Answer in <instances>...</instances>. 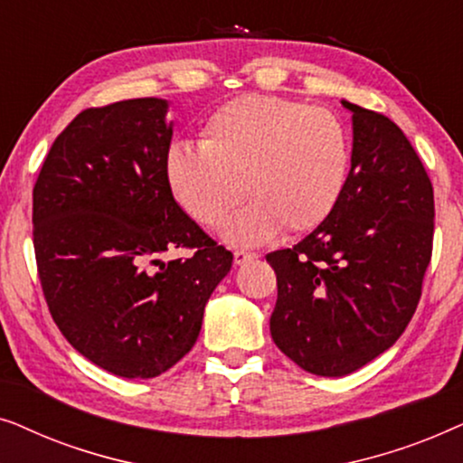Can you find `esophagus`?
I'll return each instance as SVG.
<instances>
[{
	"instance_id": "1",
	"label": "esophagus",
	"mask_w": 463,
	"mask_h": 463,
	"mask_svg": "<svg viewBox=\"0 0 463 463\" xmlns=\"http://www.w3.org/2000/svg\"><path fill=\"white\" fill-rule=\"evenodd\" d=\"M255 259H257L255 252H246V250L233 252V263H236V265H244L249 261H255Z\"/></svg>"
}]
</instances>
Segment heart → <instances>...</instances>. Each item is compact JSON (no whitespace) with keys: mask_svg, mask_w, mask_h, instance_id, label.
Returning <instances> with one entry per match:
<instances>
[{"mask_svg":"<svg viewBox=\"0 0 463 463\" xmlns=\"http://www.w3.org/2000/svg\"><path fill=\"white\" fill-rule=\"evenodd\" d=\"M350 137L341 119L268 94L233 99L208 118L200 147L175 143L170 189L195 223L219 227L242 198L250 204L225 225L238 246L301 233L331 217L350 175Z\"/></svg>","mask_w":463,"mask_h":463,"instance_id":"heart-1","label":"heart"}]
</instances>
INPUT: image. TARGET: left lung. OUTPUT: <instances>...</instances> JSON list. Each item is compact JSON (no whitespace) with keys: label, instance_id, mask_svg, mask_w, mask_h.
<instances>
[{"label":"left lung","instance_id":"8db88e82","mask_svg":"<svg viewBox=\"0 0 463 463\" xmlns=\"http://www.w3.org/2000/svg\"><path fill=\"white\" fill-rule=\"evenodd\" d=\"M352 111V166L331 217L269 252L274 344L303 371L344 377L396 344L413 318L432 257L434 192L390 118Z\"/></svg>","mask_w":463,"mask_h":463}]
</instances>
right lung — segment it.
<instances>
[{
  "label": "right lung",
  "mask_w": 463,
  "mask_h": 463,
  "mask_svg": "<svg viewBox=\"0 0 463 463\" xmlns=\"http://www.w3.org/2000/svg\"><path fill=\"white\" fill-rule=\"evenodd\" d=\"M164 99L81 111L56 137L33 187V246L65 339L126 379L162 375L192 350L233 255L176 204ZM192 248L164 264L166 250Z\"/></svg>",
  "instance_id": "obj_1"
}]
</instances>
